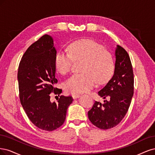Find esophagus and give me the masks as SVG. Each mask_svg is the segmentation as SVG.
Instances as JSON below:
<instances>
[{"mask_svg":"<svg viewBox=\"0 0 155 155\" xmlns=\"http://www.w3.org/2000/svg\"><path fill=\"white\" fill-rule=\"evenodd\" d=\"M71 96H72L73 99H75V98H79L80 97H81V95H80V94H73Z\"/></svg>","mask_w":155,"mask_h":155,"instance_id":"1","label":"esophagus"}]
</instances>
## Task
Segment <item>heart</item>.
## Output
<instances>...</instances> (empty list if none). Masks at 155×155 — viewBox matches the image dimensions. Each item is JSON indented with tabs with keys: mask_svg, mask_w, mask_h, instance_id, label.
Wrapping results in <instances>:
<instances>
[{
	"mask_svg": "<svg viewBox=\"0 0 155 155\" xmlns=\"http://www.w3.org/2000/svg\"><path fill=\"white\" fill-rule=\"evenodd\" d=\"M73 61H84L81 71L65 82L66 91L71 93H84L96 86L106 82L112 76L114 62L111 53L91 39H82L69 45L68 52L58 51L54 57V65L62 74L70 71Z\"/></svg>",
	"mask_w": 155,
	"mask_h": 155,
	"instance_id": "obj_1",
	"label": "heart"
}]
</instances>
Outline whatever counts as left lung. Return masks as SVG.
Listing matches in <instances>:
<instances>
[{"label":"left lung","instance_id":"left-lung-1","mask_svg":"<svg viewBox=\"0 0 155 155\" xmlns=\"http://www.w3.org/2000/svg\"><path fill=\"white\" fill-rule=\"evenodd\" d=\"M115 67L113 76L98 95L104 103L95 101L87 113L91 122L101 129L117 126L126 115L134 93V74L127 52L117 45L115 50Z\"/></svg>","mask_w":155,"mask_h":155}]
</instances>
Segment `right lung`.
Instances as JSON below:
<instances>
[{
  "label": "right lung",
  "instance_id": "obj_1",
  "mask_svg": "<svg viewBox=\"0 0 155 155\" xmlns=\"http://www.w3.org/2000/svg\"><path fill=\"white\" fill-rule=\"evenodd\" d=\"M56 54L53 38L44 35L24 53L17 74L19 98L24 110L35 126L48 131L64 124L67 109L73 102L71 96H60L57 102L50 101L52 93L59 96L62 93V89L54 87L58 82Z\"/></svg>",
  "mask_w": 155,
  "mask_h": 155
}]
</instances>
